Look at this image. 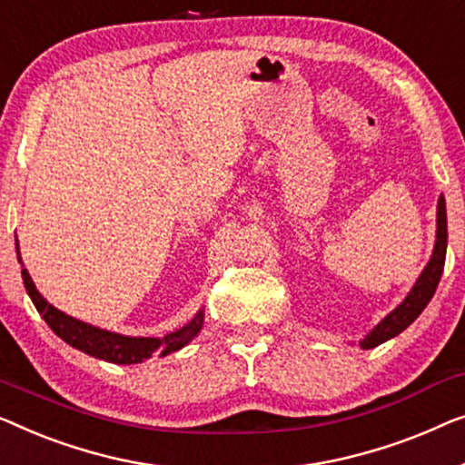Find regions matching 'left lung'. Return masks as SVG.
<instances>
[{
  "label": "left lung",
  "mask_w": 465,
  "mask_h": 465,
  "mask_svg": "<svg viewBox=\"0 0 465 465\" xmlns=\"http://www.w3.org/2000/svg\"><path fill=\"white\" fill-rule=\"evenodd\" d=\"M444 257H447V204H444V198L440 195L438 198V213H436V244L434 251H431V257L428 265L423 267L421 276L417 278L413 289L401 305L396 307L394 312H390L381 322H379L375 329H372L369 335H366L361 341L362 350L377 348L388 341V339L401 335V332L407 329L409 324H413L417 316L426 310L430 299L434 297L436 286L440 282L442 270H444Z\"/></svg>",
  "instance_id": "obj_1"
}]
</instances>
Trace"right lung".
Listing matches in <instances>:
<instances>
[{
	"label": "right lung",
	"mask_w": 465,
	"mask_h": 465,
	"mask_svg": "<svg viewBox=\"0 0 465 465\" xmlns=\"http://www.w3.org/2000/svg\"><path fill=\"white\" fill-rule=\"evenodd\" d=\"M16 257L18 263L23 267L21 259V248H18L16 238ZM25 289H27L31 301H34L35 310L42 313L45 324L63 339L64 343H69L71 348L84 351V354L101 358V361L114 362V364H136L147 361L152 356H166L173 351L185 348L192 339L198 335L202 324H204V310H200L183 329L168 332L164 337H126L120 332H111L104 329H96L93 324L82 322L74 316H67L61 310H56L54 305H50L39 291L35 289L34 280H31L29 272L21 270Z\"/></svg>",
	"instance_id": "obj_1"
}]
</instances>
